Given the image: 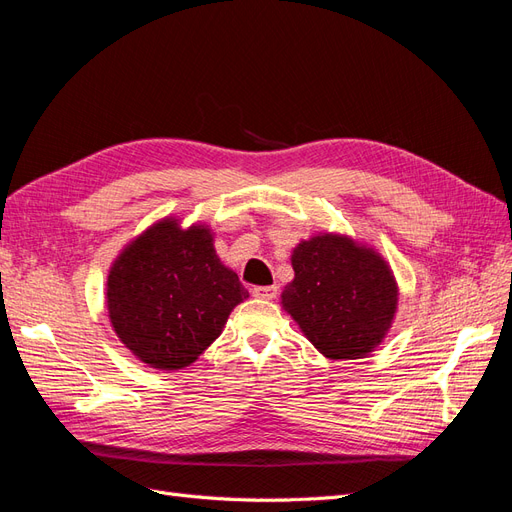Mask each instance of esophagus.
I'll use <instances>...</instances> for the list:
<instances>
[{
    "label": "esophagus",
    "instance_id": "obj_1",
    "mask_svg": "<svg viewBox=\"0 0 512 512\" xmlns=\"http://www.w3.org/2000/svg\"><path fill=\"white\" fill-rule=\"evenodd\" d=\"M277 286H256L254 290H252V294L254 297H258V299H267V301H271V299H275L277 297Z\"/></svg>",
    "mask_w": 512,
    "mask_h": 512
}]
</instances>
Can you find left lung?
<instances>
[{
  "label": "left lung",
  "instance_id": "1",
  "mask_svg": "<svg viewBox=\"0 0 512 512\" xmlns=\"http://www.w3.org/2000/svg\"><path fill=\"white\" fill-rule=\"evenodd\" d=\"M282 309L331 361L365 359L391 331L399 286L384 256L342 232L301 239Z\"/></svg>",
  "mask_w": 512,
  "mask_h": 512
}]
</instances>
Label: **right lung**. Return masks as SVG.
<instances>
[{
    "label": "right lung",
    "instance_id": "right-lung-1",
    "mask_svg": "<svg viewBox=\"0 0 512 512\" xmlns=\"http://www.w3.org/2000/svg\"><path fill=\"white\" fill-rule=\"evenodd\" d=\"M215 232L175 215L123 245L106 277V309L119 342L162 371L190 367L250 294L215 254Z\"/></svg>",
    "mask_w": 512,
    "mask_h": 512
}]
</instances>
